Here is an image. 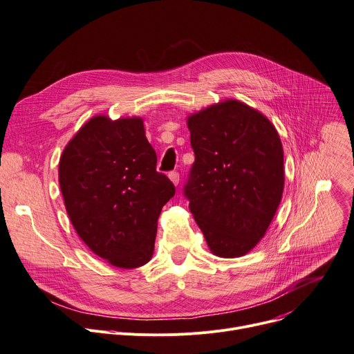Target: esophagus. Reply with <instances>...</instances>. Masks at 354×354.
I'll return each instance as SVG.
<instances>
[{
  "mask_svg": "<svg viewBox=\"0 0 354 354\" xmlns=\"http://www.w3.org/2000/svg\"><path fill=\"white\" fill-rule=\"evenodd\" d=\"M169 178L171 180V183L177 187L178 185V183H180V174L177 173V171H173V173H170L169 174Z\"/></svg>",
  "mask_w": 354,
  "mask_h": 354,
  "instance_id": "obj_1",
  "label": "esophagus"
}]
</instances>
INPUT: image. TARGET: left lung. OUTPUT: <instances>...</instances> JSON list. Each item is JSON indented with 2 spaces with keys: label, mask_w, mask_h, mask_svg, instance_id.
<instances>
[{
  "label": "left lung",
  "mask_w": 354,
  "mask_h": 354,
  "mask_svg": "<svg viewBox=\"0 0 354 354\" xmlns=\"http://www.w3.org/2000/svg\"><path fill=\"white\" fill-rule=\"evenodd\" d=\"M196 161L184 188L209 251L238 258L266 234L282 200L279 133L257 109L225 99L188 115Z\"/></svg>",
  "instance_id": "obj_1"
}]
</instances>
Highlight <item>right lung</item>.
<instances>
[{
	"label": "right lung",
	"instance_id": "obj_1",
	"mask_svg": "<svg viewBox=\"0 0 354 354\" xmlns=\"http://www.w3.org/2000/svg\"><path fill=\"white\" fill-rule=\"evenodd\" d=\"M156 166L139 116H93L61 154L59 185L69 220L88 248L116 268H139L153 257L161 208L176 193Z\"/></svg>",
	"mask_w": 354,
	"mask_h": 354
}]
</instances>
